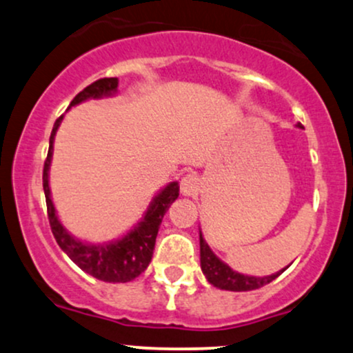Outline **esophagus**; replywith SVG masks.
Masks as SVG:
<instances>
[{"instance_id": "obj_1", "label": "esophagus", "mask_w": 353, "mask_h": 353, "mask_svg": "<svg viewBox=\"0 0 353 353\" xmlns=\"http://www.w3.org/2000/svg\"><path fill=\"white\" fill-rule=\"evenodd\" d=\"M199 185H201V181L199 177L196 176V174H188V176L182 177L181 181V192L184 194V196H197V192H199Z\"/></svg>"}]
</instances>
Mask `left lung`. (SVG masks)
I'll use <instances>...</instances> for the list:
<instances>
[{"label": "left lung", "instance_id": "obj_1", "mask_svg": "<svg viewBox=\"0 0 353 353\" xmlns=\"http://www.w3.org/2000/svg\"><path fill=\"white\" fill-rule=\"evenodd\" d=\"M299 128H302V124H297ZM201 241V269L204 272L205 279L212 283L214 287L224 290H232V292H245V290H254L261 289V287L267 285L277 279L283 270L277 274L269 275V277H250V275H242L239 272H234L229 265H225L224 262L219 261L216 255L212 254V250L209 249L208 242L202 239V234L199 236Z\"/></svg>", "mask_w": 353, "mask_h": 353}]
</instances>
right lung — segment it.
<instances>
[{"label": "right lung", "instance_id": "1", "mask_svg": "<svg viewBox=\"0 0 353 353\" xmlns=\"http://www.w3.org/2000/svg\"><path fill=\"white\" fill-rule=\"evenodd\" d=\"M117 89V78H103L94 81L84 88L76 98L71 101L70 108L74 104H79L81 101H86L91 98H101V96H108L116 92ZM61 119L59 116L56 119L54 128H52L51 137H50V149H48V157L44 161L43 169V189L44 196H46V208H48V219H50V225L54 236L56 242L61 249L64 250L72 262L88 272L92 277L99 279L104 282H129L134 281L141 274L148 269L149 262L152 259L154 245H156L157 230H159L161 222L165 210L169 205L179 196V184L177 182H171L168 188H164L154 197V201L149 205L148 212L143 221L136 225L128 236H124L119 241L111 242L106 245H89L84 242L76 241L66 232V229L61 225L56 216L54 205H52L51 194H50V184H48V171H50V163L52 156V141H54V134L58 131Z\"/></svg>", "mask_w": 353, "mask_h": 353}]
</instances>
